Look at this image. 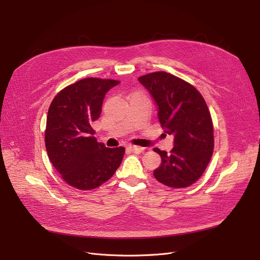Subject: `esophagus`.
Returning a JSON list of instances; mask_svg holds the SVG:
<instances>
[{"instance_id": "esophagus-1", "label": "esophagus", "mask_w": 260, "mask_h": 260, "mask_svg": "<svg viewBox=\"0 0 260 260\" xmlns=\"http://www.w3.org/2000/svg\"><path fill=\"white\" fill-rule=\"evenodd\" d=\"M128 148L131 149V151H132L133 153H136V154H140V153H142V152L144 151V147L137 146V145H132V146H129Z\"/></svg>"}]
</instances>
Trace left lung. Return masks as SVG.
<instances>
[{
  "instance_id": "left-lung-1",
  "label": "left lung",
  "mask_w": 260,
  "mask_h": 260,
  "mask_svg": "<svg viewBox=\"0 0 260 260\" xmlns=\"http://www.w3.org/2000/svg\"><path fill=\"white\" fill-rule=\"evenodd\" d=\"M158 108V119L167 134L174 136V147L161 156L155 178L170 187L181 188L196 182L213 155V123L200 92L187 82L166 72L140 77Z\"/></svg>"
}]
</instances>
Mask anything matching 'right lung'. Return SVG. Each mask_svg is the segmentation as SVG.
Masks as SVG:
<instances>
[{"label":"right lung","mask_w":260,"mask_h":260,"mask_svg":"<svg viewBox=\"0 0 260 260\" xmlns=\"http://www.w3.org/2000/svg\"><path fill=\"white\" fill-rule=\"evenodd\" d=\"M116 80L86 78L62 89L52 100L46 121L45 145L62 178L79 189L100 186L121 165L125 148H108L93 137L106 92Z\"/></svg>","instance_id":"right-lung-1"}]
</instances>
